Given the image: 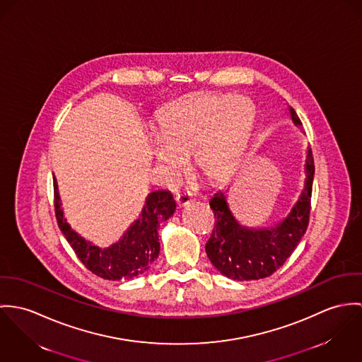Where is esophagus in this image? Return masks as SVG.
Segmentation results:
<instances>
[{
	"instance_id": "1",
	"label": "esophagus",
	"mask_w": 362,
	"mask_h": 362,
	"mask_svg": "<svg viewBox=\"0 0 362 362\" xmlns=\"http://www.w3.org/2000/svg\"><path fill=\"white\" fill-rule=\"evenodd\" d=\"M175 200H176L179 206H185L192 201V193L190 192H180V193L176 194Z\"/></svg>"
}]
</instances>
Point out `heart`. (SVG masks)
<instances>
[{
	"instance_id": "b5f03b06",
	"label": "heart",
	"mask_w": 362,
	"mask_h": 362,
	"mask_svg": "<svg viewBox=\"0 0 362 362\" xmlns=\"http://www.w3.org/2000/svg\"><path fill=\"white\" fill-rule=\"evenodd\" d=\"M257 118L248 98L208 93L169 107L160 118V134L153 139L154 160L173 177L185 160L206 179L226 176L240 158Z\"/></svg>"
}]
</instances>
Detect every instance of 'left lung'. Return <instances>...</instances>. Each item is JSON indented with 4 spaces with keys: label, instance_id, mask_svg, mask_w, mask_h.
Returning <instances> with one entry per match:
<instances>
[{
    "label": "left lung",
    "instance_id": "left-lung-1",
    "mask_svg": "<svg viewBox=\"0 0 362 362\" xmlns=\"http://www.w3.org/2000/svg\"><path fill=\"white\" fill-rule=\"evenodd\" d=\"M290 117L294 124L303 123L293 108ZM314 157L311 147L307 153L304 189L291 212L281 223L265 229L241 226L230 212L223 192H216L209 201L215 215V226L205 251L212 265L233 281H258L271 276L291 255L304 236L311 211L314 182Z\"/></svg>",
    "mask_w": 362,
    "mask_h": 362
}]
</instances>
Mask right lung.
Instances as JSON below:
<instances>
[{
    "label": "right lung",
    "instance_id": "obj_1",
    "mask_svg": "<svg viewBox=\"0 0 362 362\" xmlns=\"http://www.w3.org/2000/svg\"><path fill=\"white\" fill-rule=\"evenodd\" d=\"M54 206L62 235L90 272L107 281H129L144 274L158 258V228L161 222L173 215L176 202L169 192L157 190L150 193L139 219L130 225L121 240L107 248L93 245L72 230L64 218L55 177Z\"/></svg>",
    "mask_w": 362,
    "mask_h": 362
}]
</instances>
